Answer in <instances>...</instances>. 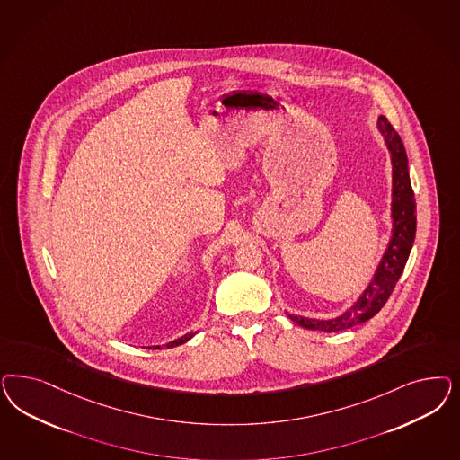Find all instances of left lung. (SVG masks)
<instances>
[{
    "label": "left lung",
    "mask_w": 460,
    "mask_h": 460,
    "mask_svg": "<svg viewBox=\"0 0 460 460\" xmlns=\"http://www.w3.org/2000/svg\"><path fill=\"white\" fill-rule=\"evenodd\" d=\"M377 128L385 137V146L391 154V164H393V203H391L393 235L389 240V245L369 286L354 303V306H350L343 314L330 320H314V318H305L297 314H288L295 323L303 328L339 332V330H345L371 320L376 313L381 312L387 297L391 296L411 252V247L415 242L416 203L410 172H408L406 150L401 142L400 135L391 127V123L385 117H379Z\"/></svg>",
    "instance_id": "obj_1"
}]
</instances>
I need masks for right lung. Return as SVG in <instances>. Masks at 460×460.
I'll return each instance as SVG.
<instances>
[{
  "instance_id": "obj_1",
  "label": "right lung",
  "mask_w": 460,
  "mask_h": 460,
  "mask_svg": "<svg viewBox=\"0 0 460 460\" xmlns=\"http://www.w3.org/2000/svg\"><path fill=\"white\" fill-rule=\"evenodd\" d=\"M193 335L194 333H188V335L181 337V339H178V341H169L165 347H167V349H171V347H178V345H181V343H184V341H188L190 339H193ZM154 349H161V347L157 345V347H154Z\"/></svg>"
}]
</instances>
